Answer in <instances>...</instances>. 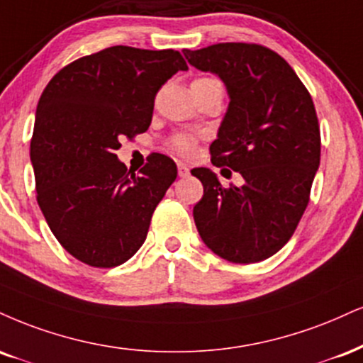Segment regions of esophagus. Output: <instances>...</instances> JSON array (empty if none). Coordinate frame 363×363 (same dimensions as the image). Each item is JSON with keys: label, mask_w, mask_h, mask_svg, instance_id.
I'll return each instance as SVG.
<instances>
[{"label": "esophagus", "mask_w": 363, "mask_h": 363, "mask_svg": "<svg viewBox=\"0 0 363 363\" xmlns=\"http://www.w3.org/2000/svg\"><path fill=\"white\" fill-rule=\"evenodd\" d=\"M177 172H179V177H187L189 176V167H187L186 164H179Z\"/></svg>", "instance_id": "obj_1"}]
</instances>
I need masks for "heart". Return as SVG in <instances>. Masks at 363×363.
Listing matches in <instances>:
<instances>
[{"label": "heart", "instance_id": "obj_1", "mask_svg": "<svg viewBox=\"0 0 363 363\" xmlns=\"http://www.w3.org/2000/svg\"><path fill=\"white\" fill-rule=\"evenodd\" d=\"M201 79H209V77H201ZM196 81H199V79H196ZM169 147H170V150L177 152L179 155L187 157L194 152L196 138L191 137V135H186V133H177L169 140Z\"/></svg>", "mask_w": 363, "mask_h": 363}]
</instances>
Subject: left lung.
<instances>
[{
    "label": "left lung",
    "instance_id": "obj_1",
    "mask_svg": "<svg viewBox=\"0 0 363 363\" xmlns=\"http://www.w3.org/2000/svg\"><path fill=\"white\" fill-rule=\"evenodd\" d=\"M213 72L230 96L211 143V162L243 177L223 187L206 167L191 170L204 194L193 209L201 238L221 259L253 264L289 242L309 203L321 137L311 94L281 55L257 43L226 42L182 50Z\"/></svg>",
    "mask_w": 363,
    "mask_h": 363
}]
</instances>
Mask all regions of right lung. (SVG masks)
Returning <instances> with one entry per match:
<instances>
[{
    "label": "right lung",
    "instance_id": "right-lung-1",
    "mask_svg": "<svg viewBox=\"0 0 363 363\" xmlns=\"http://www.w3.org/2000/svg\"><path fill=\"white\" fill-rule=\"evenodd\" d=\"M187 64L177 50L115 45L74 60L40 96L30 143L37 201L65 250L91 267L121 265L143 245L176 162L150 154L138 176L115 152L147 132L155 94Z\"/></svg>",
    "mask_w": 363,
    "mask_h": 363
}]
</instances>
